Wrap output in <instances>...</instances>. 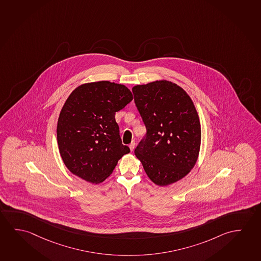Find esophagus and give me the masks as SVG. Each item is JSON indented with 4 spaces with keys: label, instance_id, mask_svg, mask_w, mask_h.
<instances>
[{
    "label": "esophagus",
    "instance_id": "1",
    "mask_svg": "<svg viewBox=\"0 0 261 261\" xmlns=\"http://www.w3.org/2000/svg\"><path fill=\"white\" fill-rule=\"evenodd\" d=\"M135 141H132V143L128 145V147H129V149L133 151V149H135Z\"/></svg>",
    "mask_w": 261,
    "mask_h": 261
}]
</instances>
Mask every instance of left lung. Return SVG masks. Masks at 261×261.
<instances>
[{
	"instance_id": "obj_1",
	"label": "left lung",
	"mask_w": 261,
	"mask_h": 261,
	"mask_svg": "<svg viewBox=\"0 0 261 261\" xmlns=\"http://www.w3.org/2000/svg\"><path fill=\"white\" fill-rule=\"evenodd\" d=\"M147 134L134 153L149 179L169 186L184 178L199 158L201 128L190 95L167 80L133 88Z\"/></svg>"
}]
</instances>
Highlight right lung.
I'll list each match as a JSON object with an SVG mask.
<instances>
[{
  "label": "right lung",
  "mask_w": 261,
  "mask_h": 261,
  "mask_svg": "<svg viewBox=\"0 0 261 261\" xmlns=\"http://www.w3.org/2000/svg\"><path fill=\"white\" fill-rule=\"evenodd\" d=\"M123 84L83 83L67 98L59 115L57 141L72 174L93 184L103 182L129 152L121 143L115 113L133 100Z\"/></svg>",
  "instance_id": "right-lung-1"
}]
</instances>
